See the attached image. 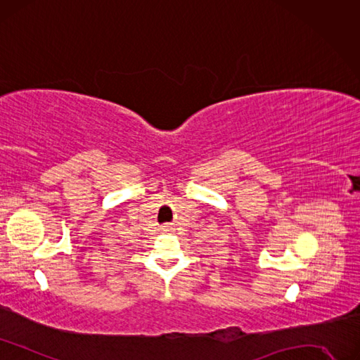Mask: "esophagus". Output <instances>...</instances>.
<instances>
[{
    "mask_svg": "<svg viewBox=\"0 0 360 360\" xmlns=\"http://www.w3.org/2000/svg\"><path fill=\"white\" fill-rule=\"evenodd\" d=\"M162 230H163V231H170L172 229H170V225H169V224H165L163 227H162Z\"/></svg>",
    "mask_w": 360,
    "mask_h": 360,
    "instance_id": "34e87169",
    "label": "esophagus"
}]
</instances>
